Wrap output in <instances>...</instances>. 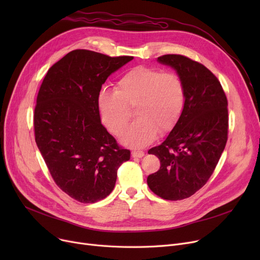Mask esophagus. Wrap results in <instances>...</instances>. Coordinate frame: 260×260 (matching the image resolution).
<instances>
[{
    "label": "esophagus",
    "mask_w": 260,
    "mask_h": 260,
    "mask_svg": "<svg viewBox=\"0 0 260 260\" xmlns=\"http://www.w3.org/2000/svg\"><path fill=\"white\" fill-rule=\"evenodd\" d=\"M132 156L134 158H142L144 156V153L142 151H134L132 152Z\"/></svg>",
    "instance_id": "esophagus-1"
}]
</instances>
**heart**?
Segmentation results:
<instances>
[{
    "label": "heart",
    "instance_id": "1",
    "mask_svg": "<svg viewBox=\"0 0 260 260\" xmlns=\"http://www.w3.org/2000/svg\"><path fill=\"white\" fill-rule=\"evenodd\" d=\"M185 102V88L178 75L155 67L137 66L123 75L115 90L102 89L97 104L104 126L120 135L135 107L136 121L123 132L121 141L140 148L151 144L158 132L171 131L178 122Z\"/></svg>",
    "mask_w": 260,
    "mask_h": 260
}]
</instances>
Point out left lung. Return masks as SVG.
<instances>
[{
    "instance_id": "left-lung-1",
    "label": "left lung",
    "mask_w": 260,
    "mask_h": 260,
    "mask_svg": "<svg viewBox=\"0 0 260 260\" xmlns=\"http://www.w3.org/2000/svg\"><path fill=\"white\" fill-rule=\"evenodd\" d=\"M158 62L169 65L185 88L182 114L166 140L148 151L160 169L147 177L159 197L181 200L207 183L228 140V100L220 82L208 68L181 54H165Z\"/></svg>"
}]
</instances>
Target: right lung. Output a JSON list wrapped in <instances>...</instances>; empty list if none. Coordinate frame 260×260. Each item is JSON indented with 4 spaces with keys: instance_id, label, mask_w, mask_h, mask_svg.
<instances>
[{
    "instance_id": "obj_1",
    "label": "right lung",
    "mask_w": 260,
    "mask_h": 260,
    "mask_svg": "<svg viewBox=\"0 0 260 260\" xmlns=\"http://www.w3.org/2000/svg\"><path fill=\"white\" fill-rule=\"evenodd\" d=\"M133 59L76 49L49 68L40 87L38 148L54 182L82 203L111 194L119 167L131 158L102 125L97 97L106 79Z\"/></svg>"
}]
</instances>
